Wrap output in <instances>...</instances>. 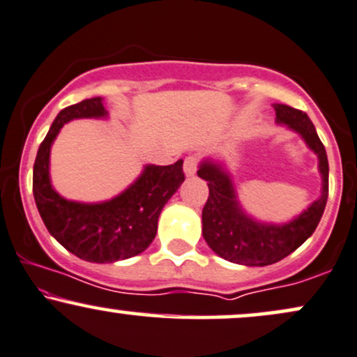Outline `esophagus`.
I'll return each instance as SVG.
<instances>
[{
    "label": "esophagus",
    "mask_w": 357,
    "mask_h": 357,
    "mask_svg": "<svg viewBox=\"0 0 357 357\" xmlns=\"http://www.w3.org/2000/svg\"><path fill=\"white\" fill-rule=\"evenodd\" d=\"M197 162H199V158L196 154H190V156L184 160V173L186 176H195L197 169Z\"/></svg>",
    "instance_id": "34e87169"
}]
</instances>
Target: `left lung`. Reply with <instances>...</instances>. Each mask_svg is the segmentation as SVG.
<instances>
[{"label": "left lung", "instance_id": "obj_1", "mask_svg": "<svg viewBox=\"0 0 357 357\" xmlns=\"http://www.w3.org/2000/svg\"><path fill=\"white\" fill-rule=\"evenodd\" d=\"M274 109L276 121L301 135L309 149L317 154L319 173L323 178L321 197L286 225L257 222L243 211L231 176L221 165L209 160L201 162L197 176L208 181L209 188L208 201L203 208V236L218 256L236 264L269 266L284 259L314 233L328 201V156L314 124L306 113L287 105H274Z\"/></svg>", "mask_w": 357, "mask_h": 357}]
</instances>
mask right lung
<instances>
[{
	"label": "right lung",
	"mask_w": 357,
	"mask_h": 357,
	"mask_svg": "<svg viewBox=\"0 0 357 357\" xmlns=\"http://www.w3.org/2000/svg\"><path fill=\"white\" fill-rule=\"evenodd\" d=\"M101 98L59 111L38 149L33 167V195L50 234L68 251L89 263H114L143 252L153 243L158 218L184 181L183 160L169 166L148 165L128 190L105 203L68 201L50 179L51 144L71 119L106 118Z\"/></svg>",
	"instance_id": "obj_1"
}]
</instances>
